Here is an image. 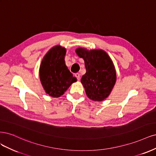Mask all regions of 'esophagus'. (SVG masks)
Returning <instances> with one entry per match:
<instances>
[{
  "label": "esophagus",
  "instance_id": "esophagus-1",
  "mask_svg": "<svg viewBox=\"0 0 156 156\" xmlns=\"http://www.w3.org/2000/svg\"><path fill=\"white\" fill-rule=\"evenodd\" d=\"M75 76L76 77L78 80H79L80 78V73H76V74H75Z\"/></svg>",
  "mask_w": 156,
  "mask_h": 156
}]
</instances>
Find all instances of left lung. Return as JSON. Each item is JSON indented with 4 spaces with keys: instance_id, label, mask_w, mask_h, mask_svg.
Wrapping results in <instances>:
<instances>
[{
    "instance_id": "8db88e82",
    "label": "left lung",
    "mask_w": 156,
    "mask_h": 156,
    "mask_svg": "<svg viewBox=\"0 0 156 156\" xmlns=\"http://www.w3.org/2000/svg\"><path fill=\"white\" fill-rule=\"evenodd\" d=\"M76 52L85 61L86 73L81 79L87 96L94 101L106 98L116 82V72L108 54L102 50L78 48Z\"/></svg>"
}]
</instances>
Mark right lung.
Masks as SVG:
<instances>
[{"mask_svg":"<svg viewBox=\"0 0 156 156\" xmlns=\"http://www.w3.org/2000/svg\"><path fill=\"white\" fill-rule=\"evenodd\" d=\"M65 48L54 47L45 55L40 66V80L45 92L52 97L62 96L77 81L65 63Z\"/></svg>","mask_w":156,"mask_h":156,"instance_id":"add662e5","label":"right lung"}]
</instances>
